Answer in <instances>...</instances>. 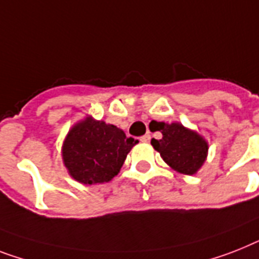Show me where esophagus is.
<instances>
[{
	"mask_svg": "<svg viewBox=\"0 0 259 259\" xmlns=\"http://www.w3.org/2000/svg\"><path fill=\"white\" fill-rule=\"evenodd\" d=\"M150 134H145V136H142L140 138L141 140V142H145V144H148V142H150Z\"/></svg>",
	"mask_w": 259,
	"mask_h": 259,
	"instance_id": "34e87169",
	"label": "esophagus"
}]
</instances>
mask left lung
Instances as JSON below:
<instances>
[{
  "label": "left lung",
  "instance_id": "left-lung-1",
  "mask_svg": "<svg viewBox=\"0 0 259 259\" xmlns=\"http://www.w3.org/2000/svg\"><path fill=\"white\" fill-rule=\"evenodd\" d=\"M153 132L162 133L161 140H151V145L162 159L178 173L193 176L201 169L207 157V142L197 132L186 129L182 123L151 122Z\"/></svg>",
  "mask_w": 259,
  "mask_h": 259
}]
</instances>
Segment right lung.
Returning a JSON list of instances; mask_svg holds the SVG:
<instances>
[{
  "instance_id": "add662e5",
  "label": "right lung",
  "mask_w": 259,
  "mask_h": 259,
  "mask_svg": "<svg viewBox=\"0 0 259 259\" xmlns=\"http://www.w3.org/2000/svg\"><path fill=\"white\" fill-rule=\"evenodd\" d=\"M138 141L117 126L86 117L75 123L62 145L69 174L83 185L109 182L119 173L126 155Z\"/></svg>"
}]
</instances>
